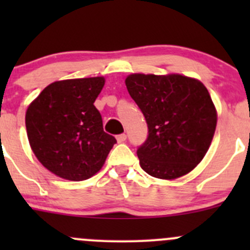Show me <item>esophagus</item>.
<instances>
[{
    "instance_id": "obj_1",
    "label": "esophagus",
    "mask_w": 250,
    "mask_h": 250,
    "mask_svg": "<svg viewBox=\"0 0 250 250\" xmlns=\"http://www.w3.org/2000/svg\"><path fill=\"white\" fill-rule=\"evenodd\" d=\"M125 139H127V135H125V134L117 135V141H118V143H125Z\"/></svg>"
}]
</instances>
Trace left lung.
Listing matches in <instances>:
<instances>
[{
    "instance_id": "8db88e82",
    "label": "left lung",
    "mask_w": 250,
    "mask_h": 250,
    "mask_svg": "<svg viewBox=\"0 0 250 250\" xmlns=\"http://www.w3.org/2000/svg\"><path fill=\"white\" fill-rule=\"evenodd\" d=\"M125 85L145 116L148 137L137 151L148 175L174 180L203 160L218 112L206 85L180 74H130Z\"/></svg>"
}]
</instances>
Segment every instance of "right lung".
<instances>
[{
	"mask_svg": "<svg viewBox=\"0 0 250 250\" xmlns=\"http://www.w3.org/2000/svg\"><path fill=\"white\" fill-rule=\"evenodd\" d=\"M105 77L55 81L32 100L25 113L30 147L59 178L82 181L104 166L116 139L104 132L94 102Z\"/></svg>",
	"mask_w": 250,
	"mask_h": 250,
	"instance_id": "1",
	"label": "right lung"
}]
</instances>
